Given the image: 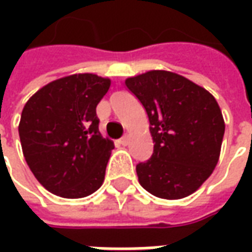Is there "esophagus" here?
<instances>
[{
  "label": "esophagus",
  "instance_id": "1",
  "mask_svg": "<svg viewBox=\"0 0 252 252\" xmlns=\"http://www.w3.org/2000/svg\"><path fill=\"white\" fill-rule=\"evenodd\" d=\"M119 143H120L121 146H126V144L129 143V136H128V135H124V136L119 140Z\"/></svg>",
  "mask_w": 252,
  "mask_h": 252
}]
</instances>
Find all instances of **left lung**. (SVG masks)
Segmentation results:
<instances>
[{
  "label": "left lung",
  "mask_w": 252,
  "mask_h": 252,
  "mask_svg": "<svg viewBox=\"0 0 252 252\" xmlns=\"http://www.w3.org/2000/svg\"><path fill=\"white\" fill-rule=\"evenodd\" d=\"M126 86L147 112L154 140L151 158L136 164L140 185L166 200L194 193L216 167L225 131L215 97L163 70L126 78Z\"/></svg>",
  "instance_id": "8db88e82"
}]
</instances>
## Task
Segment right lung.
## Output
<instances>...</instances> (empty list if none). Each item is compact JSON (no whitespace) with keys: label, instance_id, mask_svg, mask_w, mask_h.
I'll return each instance as SVG.
<instances>
[{"label":"right lung","instance_id":"1","mask_svg":"<svg viewBox=\"0 0 252 252\" xmlns=\"http://www.w3.org/2000/svg\"><path fill=\"white\" fill-rule=\"evenodd\" d=\"M110 79L74 74L52 81L25 104L19 124L23 154L36 180L63 198L99 189L113 142L98 131L95 108Z\"/></svg>","mask_w":252,"mask_h":252}]
</instances>
